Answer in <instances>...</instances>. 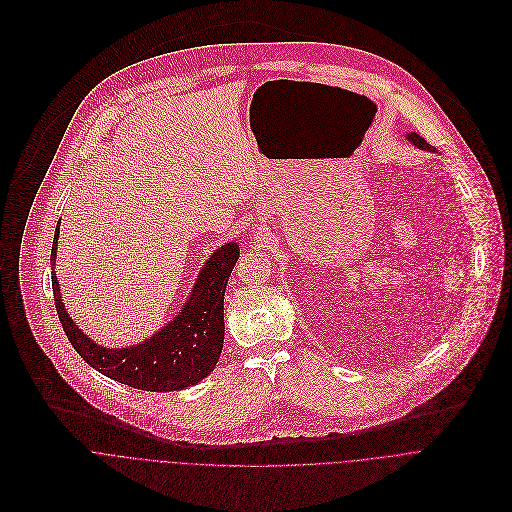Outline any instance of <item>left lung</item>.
I'll return each instance as SVG.
<instances>
[{
	"label": "left lung",
	"instance_id": "obj_1",
	"mask_svg": "<svg viewBox=\"0 0 512 512\" xmlns=\"http://www.w3.org/2000/svg\"><path fill=\"white\" fill-rule=\"evenodd\" d=\"M407 141H412L418 149H424V151H434V147L426 141V139H422L418 133H410L407 135Z\"/></svg>",
	"mask_w": 512,
	"mask_h": 512
}]
</instances>
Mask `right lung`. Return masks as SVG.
I'll return each instance as SVG.
<instances>
[{
    "instance_id": "obj_1",
    "label": "right lung",
    "mask_w": 512,
    "mask_h": 512,
    "mask_svg": "<svg viewBox=\"0 0 512 512\" xmlns=\"http://www.w3.org/2000/svg\"><path fill=\"white\" fill-rule=\"evenodd\" d=\"M58 230L56 226L52 266L56 262ZM238 256L236 242L216 250L203 264L183 311L139 345L107 349L90 341L66 313L56 274H52L56 313L70 345L98 373L143 391H179L208 377L222 355L224 294Z\"/></svg>"
}]
</instances>
